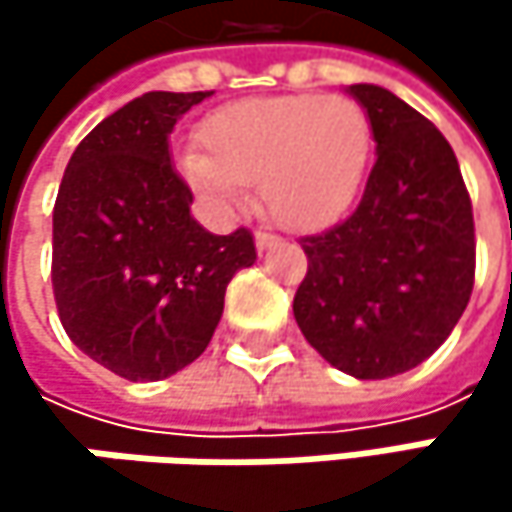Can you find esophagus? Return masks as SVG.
<instances>
[{"instance_id": "34e87169", "label": "esophagus", "mask_w": 512, "mask_h": 512, "mask_svg": "<svg viewBox=\"0 0 512 512\" xmlns=\"http://www.w3.org/2000/svg\"><path fill=\"white\" fill-rule=\"evenodd\" d=\"M255 243H257V249L263 252V249H269V246H275V243H278V237H275V234H269V231H257V234H255Z\"/></svg>"}]
</instances>
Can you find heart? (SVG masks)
Returning a JSON list of instances; mask_svg holds the SVG:
<instances>
[{
    "instance_id": "obj_1",
    "label": "heart",
    "mask_w": 512,
    "mask_h": 512,
    "mask_svg": "<svg viewBox=\"0 0 512 512\" xmlns=\"http://www.w3.org/2000/svg\"><path fill=\"white\" fill-rule=\"evenodd\" d=\"M370 142V121L350 97H255L213 112L201 124L208 154L186 151L180 171L219 210L240 207L246 183H257L278 225L320 231L353 207Z\"/></svg>"
}]
</instances>
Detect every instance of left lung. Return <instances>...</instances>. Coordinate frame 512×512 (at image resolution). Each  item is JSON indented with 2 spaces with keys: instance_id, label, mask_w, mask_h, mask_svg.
<instances>
[{
  "instance_id": "1",
  "label": "left lung",
  "mask_w": 512,
  "mask_h": 512,
  "mask_svg": "<svg viewBox=\"0 0 512 512\" xmlns=\"http://www.w3.org/2000/svg\"><path fill=\"white\" fill-rule=\"evenodd\" d=\"M367 109L376 162L344 222L302 237L293 296L305 341L356 379H388L430 358L474 287V216L448 139L379 85H350Z\"/></svg>"
}]
</instances>
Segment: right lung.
<instances>
[{
  "label": "right lung",
  "instance_id": "add662e5",
  "mask_svg": "<svg viewBox=\"0 0 512 512\" xmlns=\"http://www.w3.org/2000/svg\"><path fill=\"white\" fill-rule=\"evenodd\" d=\"M210 91H148L103 118L70 156L52 207V293L67 338L130 382L201 356L228 281L257 260L249 228L204 231L168 136Z\"/></svg>",
  "mask_w": 512,
  "mask_h": 512
}]
</instances>
